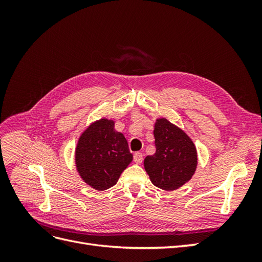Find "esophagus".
Instances as JSON below:
<instances>
[{"label":"esophagus","mask_w":262,"mask_h":262,"mask_svg":"<svg viewBox=\"0 0 262 262\" xmlns=\"http://www.w3.org/2000/svg\"><path fill=\"white\" fill-rule=\"evenodd\" d=\"M133 160L137 164H141L142 162H143V154L140 153V152H137L133 156Z\"/></svg>","instance_id":"obj_1"}]
</instances>
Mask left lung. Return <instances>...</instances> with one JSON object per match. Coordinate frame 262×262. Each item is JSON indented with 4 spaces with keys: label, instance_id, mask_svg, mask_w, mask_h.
Instances as JSON below:
<instances>
[{
    "label": "left lung",
    "instance_id": "1",
    "mask_svg": "<svg viewBox=\"0 0 262 262\" xmlns=\"http://www.w3.org/2000/svg\"><path fill=\"white\" fill-rule=\"evenodd\" d=\"M156 152L144 160V168L152 184L166 191L179 189L194 175L198 153L188 134L166 118L154 124Z\"/></svg>",
    "mask_w": 262,
    "mask_h": 262
}]
</instances>
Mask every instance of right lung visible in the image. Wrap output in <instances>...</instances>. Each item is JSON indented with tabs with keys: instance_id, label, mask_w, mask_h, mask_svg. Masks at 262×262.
Returning <instances> with one entry per match:
<instances>
[{
	"instance_id": "obj_1",
	"label": "right lung",
	"mask_w": 262,
	"mask_h": 262,
	"mask_svg": "<svg viewBox=\"0 0 262 262\" xmlns=\"http://www.w3.org/2000/svg\"><path fill=\"white\" fill-rule=\"evenodd\" d=\"M126 139L115 130V121L101 118L92 122L78 138L75 166L87 186L102 191L117 184L132 162Z\"/></svg>"
}]
</instances>
